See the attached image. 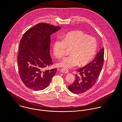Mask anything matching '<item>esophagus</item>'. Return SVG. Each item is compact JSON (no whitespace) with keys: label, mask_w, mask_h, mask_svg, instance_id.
I'll list each match as a JSON object with an SVG mask.
<instances>
[{"label":"esophagus","mask_w":122,"mask_h":122,"mask_svg":"<svg viewBox=\"0 0 122 122\" xmlns=\"http://www.w3.org/2000/svg\"><path fill=\"white\" fill-rule=\"evenodd\" d=\"M60 71L62 73H66V74H68V73H69L68 70H67V69H64V68L61 69L60 70Z\"/></svg>","instance_id":"esophagus-1"}]
</instances>
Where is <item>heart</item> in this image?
Here are the masks:
<instances>
[{
  "label": "heart",
  "instance_id": "1",
  "mask_svg": "<svg viewBox=\"0 0 122 122\" xmlns=\"http://www.w3.org/2000/svg\"><path fill=\"white\" fill-rule=\"evenodd\" d=\"M97 48L96 39L79 30L67 33L62 37V41H55L53 45L54 54L58 58L65 55L66 49L70 50L71 56L57 64L58 66L66 69L88 64L94 58Z\"/></svg>",
  "mask_w": 122,
  "mask_h": 122
}]
</instances>
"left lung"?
Instances as JSON below:
<instances>
[{
  "label": "left lung",
  "mask_w": 122,
  "mask_h": 122,
  "mask_svg": "<svg viewBox=\"0 0 122 122\" xmlns=\"http://www.w3.org/2000/svg\"><path fill=\"white\" fill-rule=\"evenodd\" d=\"M103 62L104 47L99 50L91 62L77 69L80 76L76 75L74 82L68 86V89L75 94L83 93L90 89L98 78Z\"/></svg>",
  "instance_id": "8db88e82"
}]
</instances>
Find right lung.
Returning a JSON list of instances; mask_svg holds the SVG:
<instances>
[{
  "instance_id": "add662e5",
  "label": "right lung",
  "mask_w": 122,
  "mask_h": 122,
  "mask_svg": "<svg viewBox=\"0 0 122 122\" xmlns=\"http://www.w3.org/2000/svg\"><path fill=\"white\" fill-rule=\"evenodd\" d=\"M61 28L40 23L26 31L19 45L18 63L20 78L24 84L35 91L43 90L56 72L55 68L45 69L53 62L50 56V36Z\"/></svg>"
}]
</instances>
